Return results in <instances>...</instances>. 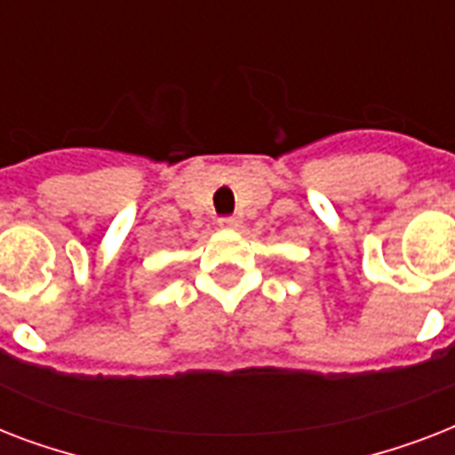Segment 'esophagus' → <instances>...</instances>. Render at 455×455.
Instances as JSON below:
<instances>
[{
	"label": "esophagus",
	"mask_w": 455,
	"mask_h": 455,
	"mask_svg": "<svg viewBox=\"0 0 455 455\" xmlns=\"http://www.w3.org/2000/svg\"><path fill=\"white\" fill-rule=\"evenodd\" d=\"M217 224H220L221 228H235L238 227V220H235V217H220Z\"/></svg>",
	"instance_id": "esophagus-1"
}]
</instances>
